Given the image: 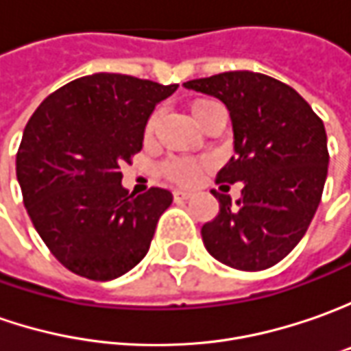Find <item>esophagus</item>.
<instances>
[{
  "instance_id": "esophagus-1",
  "label": "esophagus",
  "mask_w": 351,
  "mask_h": 351,
  "mask_svg": "<svg viewBox=\"0 0 351 351\" xmlns=\"http://www.w3.org/2000/svg\"><path fill=\"white\" fill-rule=\"evenodd\" d=\"M190 196H192V192H188V190H175V192H173L175 202H184V199H188Z\"/></svg>"
}]
</instances>
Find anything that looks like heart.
<instances>
[{
    "instance_id": "b5f03b06",
    "label": "heart",
    "mask_w": 351,
    "mask_h": 351,
    "mask_svg": "<svg viewBox=\"0 0 351 351\" xmlns=\"http://www.w3.org/2000/svg\"><path fill=\"white\" fill-rule=\"evenodd\" d=\"M213 106H217V103H213V101H196V103L192 104V118H194V122L198 124L199 120L206 116V112L213 108ZM157 120H159V112H155L152 114V118L147 120V126H145V132L147 134H152L155 126H157ZM204 167V163H199V161H182V159H176V161H169V163L165 165V175L169 176V178H173L176 182H192L196 175H198V171Z\"/></svg>"
}]
</instances>
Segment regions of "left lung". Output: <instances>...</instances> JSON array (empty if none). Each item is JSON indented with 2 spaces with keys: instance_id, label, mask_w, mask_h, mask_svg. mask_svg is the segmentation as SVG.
Segmentation results:
<instances>
[{
  "instance_id": "left-lung-1",
  "label": "left lung",
  "mask_w": 351,
  "mask_h": 351,
  "mask_svg": "<svg viewBox=\"0 0 351 351\" xmlns=\"http://www.w3.org/2000/svg\"><path fill=\"white\" fill-rule=\"evenodd\" d=\"M227 106L235 155L217 182H241V198L213 192L219 213L202 227L213 258L237 270H266L303 239L328 173L326 130L289 85L254 71L184 83Z\"/></svg>"
}]
</instances>
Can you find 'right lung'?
Instances as JSON below:
<instances>
[{
    "label": "right lung",
    "instance_id": "add662e5",
    "mask_svg": "<svg viewBox=\"0 0 351 351\" xmlns=\"http://www.w3.org/2000/svg\"><path fill=\"white\" fill-rule=\"evenodd\" d=\"M176 87L93 73L52 93L31 116L17 180L34 229L67 270L106 282L147 254L173 194H128L120 165L141 149L149 116Z\"/></svg>",
    "mask_w": 351,
    "mask_h": 351
}]
</instances>
